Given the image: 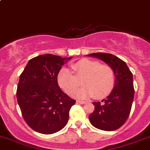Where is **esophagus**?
Here are the masks:
<instances>
[{"label":"esophagus","mask_w":150,"mask_h":150,"mask_svg":"<svg viewBox=\"0 0 150 150\" xmlns=\"http://www.w3.org/2000/svg\"><path fill=\"white\" fill-rule=\"evenodd\" d=\"M76 103H77V104H80V105H84V104L86 103V102H85V101L78 100V101H76Z\"/></svg>","instance_id":"obj_1"}]
</instances>
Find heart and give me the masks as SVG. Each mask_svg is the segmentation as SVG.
Wrapping results in <instances>:
<instances>
[{"label": "heart", "instance_id": "1", "mask_svg": "<svg viewBox=\"0 0 150 150\" xmlns=\"http://www.w3.org/2000/svg\"><path fill=\"white\" fill-rule=\"evenodd\" d=\"M74 74L68 68H62L57 76L60 88L66 93L71 95L79 85H82L74 96L84 99L92 97L102 99L112 91L115 85V74L111 67L101 65L99 62L83 59L71 65Z\"/></svg>", "mask_w": 150, "mask_h": 150}]
</instances>
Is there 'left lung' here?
Instances as JSON below:
<instances>
[{"instance_id": "obj_1", "label": "left lung", "mask_w": 150, "mask_h": 150, "mask_svg": "<svg viewBox=\"0 0 150 150\" xmlns=\"http://www.w3.org/2000/svg\"><path fill=\"white\" fill-rule=\"evenodd\" d=\"M103 61L115 74V85L107 99L93 102L95 110L89 115L91 125L97 129L113 131L122 126L130 113L134 98L132 74L126 62L111 54L93 53L87 55Z\"/></svg>"}]
</instances>
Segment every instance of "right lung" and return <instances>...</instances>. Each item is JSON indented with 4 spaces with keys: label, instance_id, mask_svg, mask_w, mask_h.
I'll return each mask as SVG.
<instances>
[{
    "label": "right lung",
    "instance_id": "1",
    "mask_svg": "<svg viewBox=\"0 0 150 150\" xmlns=\"http://www.w3.org/2000/svg\"><path fill=\"white\" fill-rule=\"evenodd\" d=\"M71 58L40 55L28 61L20 76L18 103L25 122L36 132L55 133L68 123L69 110L76 101L60 89L57 76Z\"/></svg>",
    "mask_w": 150,
    "mask_h": 150
}]
</instances>
